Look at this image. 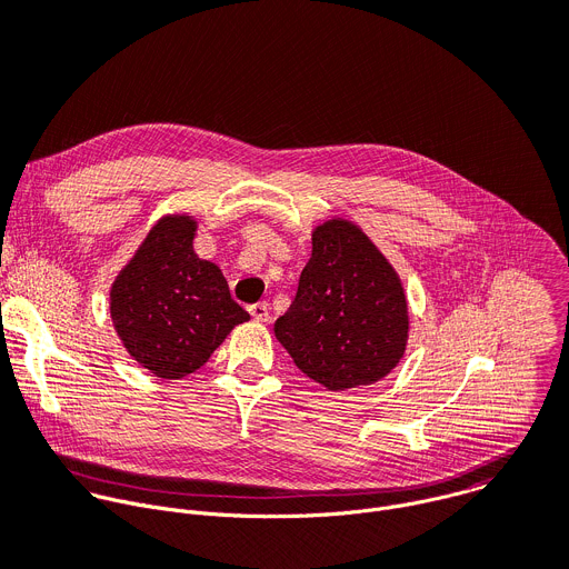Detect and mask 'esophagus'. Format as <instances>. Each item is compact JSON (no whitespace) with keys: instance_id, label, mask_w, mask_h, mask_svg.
Here are the masks:
<instances>
[{"instance_id":"34e87169","label":"esophagus","mask_w":569,"mask_h":569,"mask_svg":"<svg viewBox=\"0 0 569 569\" xmlns=\"http://www.w3.org/2000/svg\"><path fill=\"white\" fill-rule=\"evenodd\" d=\"M250 315L257 319V321H268L270 319V306L266 301H259L254 306H250Z\"/></svg>"}]
</instances>
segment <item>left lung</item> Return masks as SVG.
<instances>
[{
	"mask_svg": "<svg viewBox=\"0 0 569 569\" xmlns=\"http://www.w3.org/2000/svg\"><path fill=\"white\" fill-rule=\"evenodd\" d=\"M310 236L312 254L274 336L310 380L331 391L373 385L408 349L402 281L353 220L333 216Z\"/></svg>",
	"mask_w": 569,
	"mask_h": 569,
	"instance_id": "8db88e82",
	"label": "left lung"
}]
</instances>
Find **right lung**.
<instances>
[{
	"instance_id": "right-lung-1",
	"label": "right lung",
	"mask_w": 569,
	"mask_h": 569,
	"mask_svg": "<svg viewBox=\"0 0 569 569\" xmlns=\"http://www.w3.org/2000/svg\"><path fill=\"white\" fill-rule=\"evenodd\" d=\"M196 216H161L110 288L114 333L159 380L198 371L250 319L231 299L222 270L196 254Z\"/></svg>"
}]
</instances>
